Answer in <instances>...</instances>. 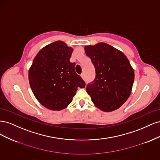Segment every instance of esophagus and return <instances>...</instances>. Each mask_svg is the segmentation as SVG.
<instances>
[{"mask_svg":"<svg viewBox=\"0 0 160 160\" xmlns=\"http://www.w3.org/2000/svg\"><path fill=\"white\" fill-rule=\"evenodd\" d=\"M81 77H82V79H83V80H85V75H84V73H82L81 75Z\"/></svg>","mask_w":160,"mask_h":160,"instance_id":"obj_1","label":"esophagus"}]
</instances>
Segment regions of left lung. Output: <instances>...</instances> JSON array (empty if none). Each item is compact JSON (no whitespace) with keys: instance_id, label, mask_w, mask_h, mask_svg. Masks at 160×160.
<instances>
[{"instance_id":"obj_1","label":"left lung","mask_w":160,"mask_h":160,"mask_svg":"<svg viewBox=\"0 0 160 160\" xmlns=\"http://www.w3.org/2000/svg\"><path fill=\"white\" fill-rule=\"evenodd\" d=\"M96 76L87 92L97 108L105 112L119 109L132 93L134 71L123 53L105 42L85 47Z\"/></svg>"}]
</instances>
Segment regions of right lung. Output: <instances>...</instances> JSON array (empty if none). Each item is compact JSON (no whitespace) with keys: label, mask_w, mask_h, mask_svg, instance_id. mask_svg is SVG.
<instances>
[{"label":"right lung","mask_w":160,"mask_h":160,"mask_svg":"<svg viewBox=\"0 0 160 160\" xmlns=\"http://www.w3.org/2000/svg\"><path fill=\"white\" fill-rule=\"evenodd\" d=\"M73 51L65 42L57 41L37 54L28 70V81L34 95L46 108L60 111L72 100L77 88L85 83L70 62Z\"/></svg>","instance_id":"obj_1"}]
</instances>
